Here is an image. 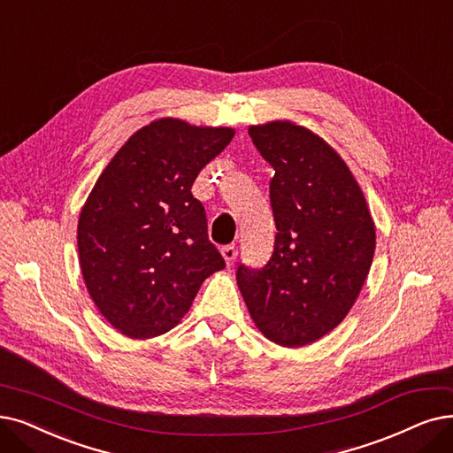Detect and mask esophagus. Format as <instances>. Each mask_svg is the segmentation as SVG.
<instances>
[{
  "label": "esophagus",
  "instance_id": "obj_1",
  "mask_svg": "<svg viewBox=\"0 0 453 453\" xmlns=\"http://www.w3.org/2000/svg\"><path fill=\"white\" fill-rule=\"evenodd\" d=\"M221 255H223V258H225V264L230 267L234 262H236L238 250H236V247H234V245H226V247H223Z\"/></svg>",
  "mask_w": 453,
  "mask_h": 453
}]
</instances>
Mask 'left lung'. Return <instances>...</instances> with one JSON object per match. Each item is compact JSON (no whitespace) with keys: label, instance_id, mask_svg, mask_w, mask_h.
<instances>
[{"label":"left lung","instance_id":"obj_1","mask_svg":"<svg viewBox=\"0 0 453 453\" xmlns=\"http://www.w3.org/2000/svg\"><path fill=\"white\" fill-rule=\"evenodd\" d=\"M275 169L277 236L262 269L238 267L258 331L282 348L311 346L343 321L370 273L375 225L363 189L331 144L292 120L249 126Z\"/></svg>","mask_w":453,"mask_h":453}]
</instances>
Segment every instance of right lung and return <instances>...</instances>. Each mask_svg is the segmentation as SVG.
Returning <instances> with one entry per match:
<instances>
[{
  "instance_id": "add662e5",
  "label": "right lung",
  "mask_w": 453,
  "mask_h": 453,
  "mask_svg": "<svg viewBox=\"0 0 453 453\" xmlns=\"http://www.w3.org/2000/svg\"><path fill=\"white\" fill-rule=\"evenodd\" d=\"M236 130L164 117L126 141L98 176L78 221L80 267L100 314L144 340L180 323L225 260L208 240L191 186Z\"/></svg>"
}]
</instances>
